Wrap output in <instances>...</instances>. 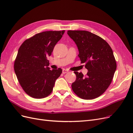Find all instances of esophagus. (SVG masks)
<instances>
[{
    "instance_id": "esophagus-1",
    "label": "esophagus",
    "mask_w": 133,
    "mask_h": 133,
    "mask_svg": "<svg viewBox=\"0 0 133 133\" xmlns=\"http://www.w3.org/2000/svg\"><path fill=\"white\" fill-rule=\"evenodd\" d=\"M62 72H63V74H65V73H68V70H66V69H63V70H62Z\"/></svg>"
}]
</instances>
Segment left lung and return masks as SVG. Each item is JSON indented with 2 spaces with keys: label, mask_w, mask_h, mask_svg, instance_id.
I'll return each instance as SVG.
<instances>
[{
  "label": "left lung",
  "mask_w": 133,
  "mask_h": 133,
  "mask_svg": "<svg viewBox=\"0 0 133 133\" xmlns=\"http://www.w3.org/2000/svg\"><path fill=\"white\" fill-rule=\"evenodd\" d=\"M79 50L81 63H85L86 76L75 71L76 78L72 83L73 91L83 99H92L103 94L113 78L116 63L108 43L99 36L85 30H68Z\"/></svg>",
  "instance_id": "8db88e82"
}]
</instances>
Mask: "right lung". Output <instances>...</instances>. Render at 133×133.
I'll use <instances>...</instances> for the list:
<instances>
[{
    "label": "right lung",
    "instance_id": "right-lung-1",
    "mask_svg": "<svg viewBox=\"0 0 133 133\" xmlns=\"http://www.w3.org/2000/svg\"><path fill=\"white\" fill-rule=\"evenodd\" d=\"M65 30L46 31L26 39L20 46L14 62V71L23 89L31 97H46L53 91L62 69L51 70L48 57Z\"/></svg>",
    "mask_w": 133,
    "mask_h": 133
}]
</instances>
